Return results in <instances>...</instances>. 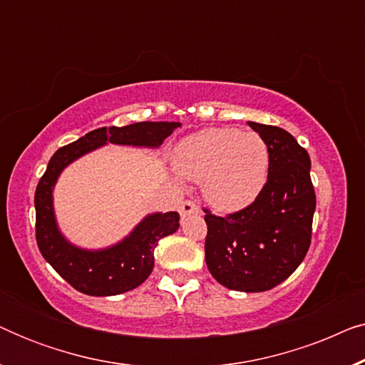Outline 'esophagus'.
I'll use <instances>...</instances> for the list:
<instances>
[{"instance_id":"1","label":"esophagus","mask_w":365,"mask_h":365,"mask_svg":"<svg viewBox=\"0 0 365 365\" xmlns=\"http://www.w3.org/2000/svg\"><path fill=\"white\" fill-rule=\"evenodd\" d=\"M199 212H201V209H199L197 204L192 201H184L181 204V207H179V214H181L182 219L191 216V214H199Z\"/></svg>"}]
</instances>
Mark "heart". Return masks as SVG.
I'll return each instance as SVG.
<instances>
[{"mask_svg":"<svg viewBox=\"0 0 365 365\" xmlns=\"http://www.w3.org/2000/svg\"><path fill=\"white\" fill-rule=\"evenodd\" d=\"M267 144L254 133L207 128L189 134L174 149V168L182 178L202 181L206 201L234 212L256 201L267 182Z\"/></svg>","mask_w":365,"mask_h":365,"instance_id":"b5f03b06","label":"heart"}]
</instances>
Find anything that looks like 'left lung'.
Returning a JSON list of instances; mask_svg holds the SVG:
<instances>
[{"instance_id": "obj_1", "label": "left lung", "mask_w": 365, "mask_h": 365, "mask_svg": "<svg viewBox=\"0 0 365 365\" xmlns=\"http://www.w3.org/2000/svg\"><path fill=\"white\" fill-rule=\"evenodd\" d=\"M267 144V182L241 211L216 216L204 209L209 272L224 287L264 292L291 276L311 246L316 192L311 159L286 129L247 123Z\"/></svg>"}]
</instances>
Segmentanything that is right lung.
I'll use <instances>...</instances> for the list:
<instances>
[{
	"mask_svg": "<svg viewBox=\"0 0 365 365\" xmlns=\"http://www.w3.org/2000/svg\"><path fill=\"white\" fill-rule=\"evenodd\" d=\"M179 126L181 123L143 121L123 128H99L59 148L49 159L34 192L36 242L43 257L76 291L88 296H118L141 286L154 267V249L159 239L179 229V214H149L121 242L101 251H86L73 246L58 229L53 211V187L58 176L74 159L106 143L158 148Z\"/></svg>",
	"mask_w": 365,
	"mask_h": 365,
	"instance_id": "1",
	"label": "right lung"
}]
</instances>
